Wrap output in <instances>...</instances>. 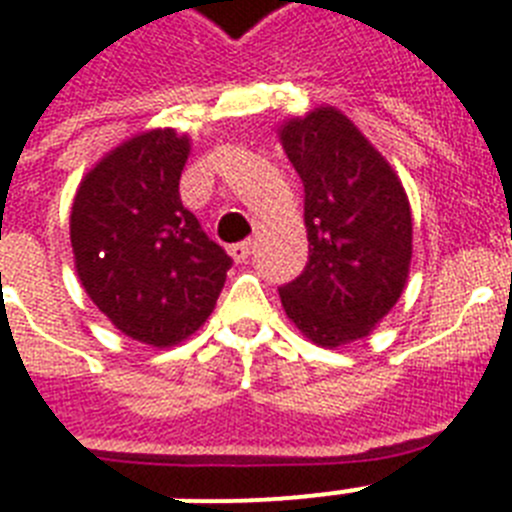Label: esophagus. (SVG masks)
I'll use <instances>...</instances> for the list:
<instances>
[{"mask_svg":"<svg viewBox=\"0 0 512 512\" xmlns=\"http://www.w3.org/2000/svg\"><path fill=\"white\" fill-rule=\"evenodd\" d=\"M252 249H255V242H252V239H247V242L231 244V247H228V255L234 257L236 263H244V260L252 255Z\"/></svg>","mask_w":512,"mask_h":512,"instance_id":"34e87169","label":"esophagus"}]
</instances>
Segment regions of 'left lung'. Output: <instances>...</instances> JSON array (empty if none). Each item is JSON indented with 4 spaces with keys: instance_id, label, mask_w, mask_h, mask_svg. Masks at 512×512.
Listing matches in <instances>:
<instances>
[{
    "instance_id": "left-lung-1",
    "label": "left lung",
    "mask_w": 512,
    "mask_h": 512,
    "mask_svg": "<svg viewBox=\"0 0 512 512\" xmlns=\"http://www.w3.org/2000/svg\"><path fill=\"white\" fill-rule=\"evenodd\" d=\"M281 144L305 186L310 242L305 270L278 289L281 305L321 347L363 339L405 289L413 255L405 189L334 107L289 120Z\"/></svg>"
}]
</instances>
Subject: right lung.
I'll return each mask as SVG.
<instances>
[{
	"mask_svg": "<svg viewBox=\"0 0 512 512\" xmlns=\"http://www.w3.org/2000/svg\"><path fill=\"white\" fill-rule=\"evenodd\" d=\"M189 139L157 128L112 149L73 199L70 244L91 302L136 342L173 347L213 313L234 260L178 194Z\"/></svg>",
	"mask_w": 512,
	"mask_h": 512,
	"instance_id": "obj_1",
	"label": "right lung"
}]
</instances>
